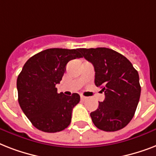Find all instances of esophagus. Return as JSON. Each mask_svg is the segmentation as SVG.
Segmentation results:
<instances>
[{
	"instance_id": "esophagus-1",
	"label": "esophagus",
	"mask_w": 156,
	"mask_h": 156,
	"mask_svg": "<svg viewBox=\"0 0 156 156\" xmlns=\"http://www.w3.org/2000/svg\"><path fill=\"white\" fill-rule=\"evenodd\" d=\"M81 100H85L86 99H87V97H85V96H83V95H81Z\"/></svg>"
}]
</instances>
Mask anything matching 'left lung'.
Listing matches in <instances>:
<instances>
[{
  "label": "left lung",
  "mask_w": 156,
  "mask_h": 156,
  "mask_svg": "<svg viewBox=\"0 0 156 156\" xmlns=\"http://www.w3.org/2000/svg\"><path fill=\"white\" fill-rule=\"evenodd\" d=\"M95 69V84L105 99L90 112L98 129L113 132L126 127L133 117L141 94L139 76L126 56L110 48H79Z\"/></svg>",
  "instance_id": "1"
}]
</instances>
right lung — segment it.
I'll return each instance as SVG.
<instances>
[{
	"label": "right lung",
	"instance_id": "obj_1",
	"mask_svg": "<svg viewBox=\"0 0 156 156\" xmlns=\"http://www.w3.org/2000/svg\"><path fill=\"white\" fill-rule=\"evenodd\" d=\"M83 57L79 49L49 48L31 56L17 79L18 103L35 128L47 133L65 129L71 122L72 110L80 95L57 93L69 61Z\"/></svg>",
	"mask_w": 156,
	"mask_h": 156
}]
</instances>
